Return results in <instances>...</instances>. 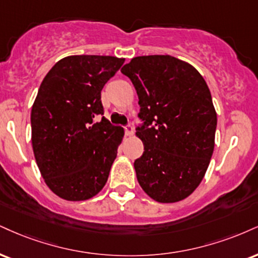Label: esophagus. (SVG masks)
<instances>
[{
    "mask_svg": "<svg viewBox=\"0 0 258 258\" xmlns=\"http://www.w3.org/2000/svg\"><path fill=\"white\" fill-rule=\"evenodd\" d=\"M125 133L126 136H132L133 135V126L132 125H126L125 126Z\"/></svg>",
    "mask_w": 258,
    "mask_h": 258,
    "instance_id": "obj_1",
    "label": "esophagus"
}]
</instances>
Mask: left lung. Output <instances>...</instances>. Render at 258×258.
Here are the masks:
<instances>
[{"instance_id":"1","label":"left lung","mask_w":258,"mask_h":258,"mask_svg":"<svg viewBox=\"0 0 258 258\" xmlns=\"http://www.w3.org/2000/svg\"><path fill=\"white\" fill-rule=\"evenodd\" d=\"M138 95L144 121L136 136L139 185L160 203L185 200L204 178L215 145L218 116L201 73L170 55L133 57L121 68Z\"/></svg>"}]
</instances>
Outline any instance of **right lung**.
<instances>
[{"label":"right lung","instance_id":"1","mask_svg":"<svg viewBox=\"0 0 258 258\" xmlns=\"http://www.w3.org/2000/svg\"><path fill=\"white\" fill-rule=\"evenodd\" d=\"M125 58L72 55L40 84L31 110L33 154L48 187L66 201H86L104 187L123 128L103 116L101 91Z\"/></svg>","mask_w":258,"mask_h":258}]
</instances>
